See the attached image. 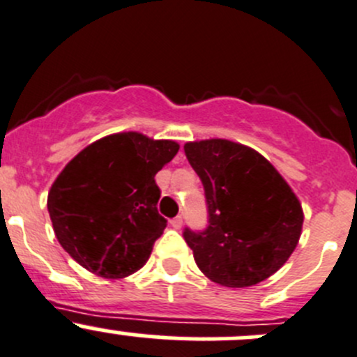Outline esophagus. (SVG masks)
<instances>
[{
	"instance_id": "34e87169",
	"label": "esophagus",
	"mask_w": 357,
	"mask_h": 357,
	"mask_svg": "<svg viewBox=\"0 0 357 357\" xmlns=\"http://www.w3.org/2000/svg\"><path fill=\"white\" fill-rule=\"evenodd\" d=\"M171 226L174 229H181V226H183V218H181V215H176L174 219H171Z\"/></svg>"
}]
</instances>
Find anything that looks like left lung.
I'll use <instances>...</instances> for the list:
<instances>
[{
    "label": "left lung",
    "instance_id": "8db88e82",
    "mask_svg": "<svg viewBox=\"0 0 357 357\" xmlns=\"http://www.w3.org/2000/svg\"><path fill=\"white\" fill-rule=\"evenodd\" d=\"M185 153L208 205V228L185 231L200 271L229 289L275 275L297 247L304 222L285 178L257 150L231 139L188 142Z\"/></svg>",
    "mask_w": 357,
    "mask_h": 357
}]
</instances>
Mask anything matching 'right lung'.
I'll use <instances>...</instances> for the list:
<instances>
[{
	"instance_id": "right-lung-1",
	"label": "right lung",
	"mask_w": 357,
	"mask_h": 357,
	"mask_svg": "<svg viewBox=\"0 0 357 357\" xmlns=\"http://www.w3.org/2000/svg\"><path fill=\"white\" fill-rule=\"evenodd\" d=\"M179 143L138 131L96 139L62 169L48 193L60 245L96 276L121 280L145 266L164 233L155 174Z\"/></svg>"
}]
</instances>
